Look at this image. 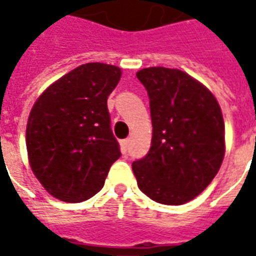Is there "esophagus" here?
Here are the masks:
<instances>
[{
    "instance_id": "esophagus-1",
    "label": "esophagus",
    "mask_w": 256,
    "mask_h": 256,
    "mask_svg": "<svg viewBox=\"0 0 256 256\" xmlns=\"http://www.w3.org/2000/svg\"><path fill=\"white\" fill-rule=\"evenodd\" d=\"M130 145H131V140H130V138H126V140H122V141H121V150H122L124 154L128 152Z\"/></svg>"
}]
</instances>
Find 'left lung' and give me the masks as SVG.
Returning <instances> with one entry per match:
<instances>
[{
	"label": "left lung",
	"mask_w": 256,
	"mask_h": 256,
	"mask_svg": "<svg viewBox=\"0 0 256 256\" xmlns=\"http://www.w3.org/2000/svg\"><path fill=\"white\" fill-rule=\"evenodd\" d=\"M136 78L150 98L152 140L132 162L140 190L165 205H182L215 178L225 154L218 101L208 88L180 70L144 68Z\"/></svg>",
	"instance_id": "8db88e82"
}]
</instances>
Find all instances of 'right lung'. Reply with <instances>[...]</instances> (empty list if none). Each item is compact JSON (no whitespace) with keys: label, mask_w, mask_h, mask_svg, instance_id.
Listing matches in <instances>:
<instances>
[{"label":"right lung","mask_w":256,"mask_h":256,"mask_svg":"<svg viewBox=\"0 0 256 256\" xmlns=\"http://www.w3.org/2000/svg\"><path fill=\"white\" fill-rule=\"evenodd\" d=\"M121 78L115 65H80L48 86L26 124L31 170L60 201L82 202L101 191L120 156L106 100Z\"/></svg>","instance_id":"obj_1"}]
</instances>
